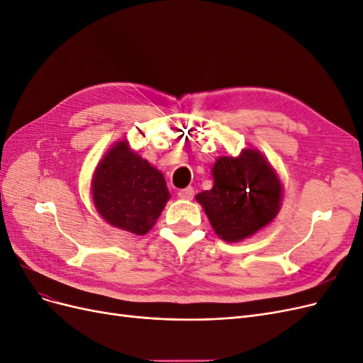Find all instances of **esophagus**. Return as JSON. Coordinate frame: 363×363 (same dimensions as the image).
Instances as JSON below:
<instances>
[{"label":"esophagus","mask_w":363,"mask_h":363,"mask_svg":"<svg viewBox=\"0 0 363 363\" xmlns=\"http://www.w3.org/2000/svg\"><path fill=\"white\" fill-rule=\"evenodd\" d=\"M177 195H179V199H182V200H192L194 199V189L189 186V188L180 189L177 192Z\"/></svg>","instance_id":"esophagus-1"}]
</instances>
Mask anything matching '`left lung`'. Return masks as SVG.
<instances>
[{
	"label": "left lung",
	"instance_id": "1",
	"mask_svg": "<svg viewBox=\"0 0 363 363\" xmlns=\"http://www.w3.org/2000/svg\"><path fill=\"white\" fill-rule=\"evenodd\" d=\"M212 175L213 188L200 192L195 200L221 239L239 242L277 216L283 188L260 151L245 148L238 157H219Z\"/></svg>",
	"mask_w": 363,
	"mask_h": 363
}]
</instances>
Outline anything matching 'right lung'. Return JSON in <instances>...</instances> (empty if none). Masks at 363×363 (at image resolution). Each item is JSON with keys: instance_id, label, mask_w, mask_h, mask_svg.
Instances as JSON below:
<instances>
[{"instance_id": "1", "label": "right lung", "mask_w": 363, "mask_h": 363, "mask_svg": "<svg viewBox=\"0 0 363 363\" xmlns=\"http://www.w3.org/2000/svg\"><path fill=\"white\" fill-rule=\"evenodd\" d=\"M92 200L108 224L142 236L156 224L169 191L163 174L119 140L94 172Z\"/></svg>"}]
</instances>
